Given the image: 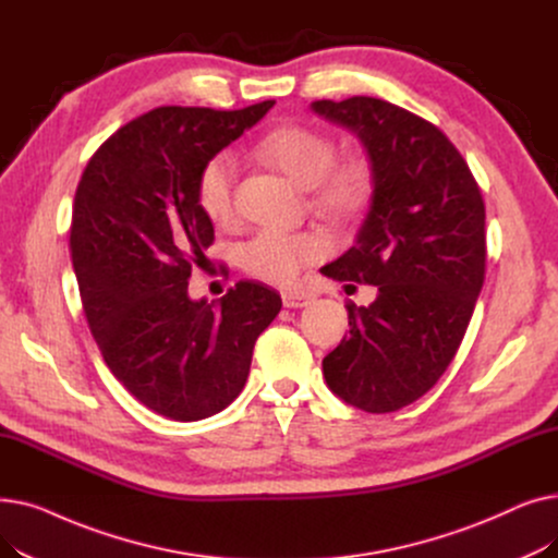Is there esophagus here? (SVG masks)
Wrapping results in <instances>:
<instances>
[{
  "label": "esophagus",
  "mask_w": 558,
  "mask_h": 558,
  "mask_svg": "<svg viewBox=\"0 0 558 558\" xmlns=\"http://www.w3.org/2000/svg\"><path fill=\"white\" fill-rule=\"evenodd\" d=\"M282 305L284 307H305V305H310L312 301H314V294H310V291H282Z\"/></svg>",
  "instance_id": "esophagus-1"
}]
</instances>
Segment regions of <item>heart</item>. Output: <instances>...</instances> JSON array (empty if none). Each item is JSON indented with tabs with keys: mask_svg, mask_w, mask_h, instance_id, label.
Listing matches in <instances>:
<instances>
[{
	"mask_svg": "<svg viewBox=\"0 0 558 558\" xmlns=\"http://www.w3.org/2000/svg\"><path fill=\"white\" fill-rule=\"evenodd\" d=\"M255 154L280 169L291 183L310 190V203L328 219L345 221L364 210L371 196V169L360 158L337 162V144L326 133L307 126H280L264 135ZM234 190H238V162L219 154L203 165L198 175V205L217 223L234 217ZM330 248L324 232L301 230L282 232L262 228L242 246L244 269L274 284H289L318 262Z\"/></svg>",
	"mask_w": 558,
	"mask_h": 558,
	"instance_id": "b5f03b06",
	"label": "heart"
}]
</instances>
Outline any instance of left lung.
<instances>
[{
  "instance_id": "1",
  "label": "left lung",
  "mask_w": 558,
  "mask_h": 558,
  "mask_svg": "<svg viewBox=\"0 0 558 558\" xmlns=\"http://www.w3.org/2000/svg\"><path fill=\"white\" fill-rule=\"evenodd\" d=\"M312 110L360 137L373 179L355 246L320 274L375 284L377 299L345 305L350 335L324 375L343 402L398 412L438 383L471 324L486 269L484 198L457 146L423 117L373 97Z\"/></svg>"
}]
</instances>
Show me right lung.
I'll use <instances>...</instances> for the list:
<instances>
[{"label": "right lung", "instance_id": "obj_1", "mask_svg": "<svg viewBox=\"0 0 558 558\" xmlns=\"http://www.w3.org/2000/svg\"><path fill=\"white\" fill-rule=\"evenodd\" d=\"M274 104L156 108L112 133L76 187L70 251L87 326L126 391L171 421L208 418L242 393L253 345L282 307L253 280L219 303L187 294L215 242L201 169Z\"/></svg>", "mask_w": 558, "mask_h": 558}]
</instances>
